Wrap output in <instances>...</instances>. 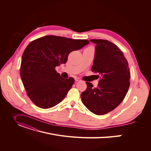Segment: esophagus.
I'll list each match as a JSON object with an SVG mask.
<instances>
[{
  "mask_svg": "<svg viewBox=\"0 0 151 151\" xmlns=\"http://www.w3.org/2000/svg\"><path fill=\"white\" fill-rule=\"evenodd\" d=\"M75 81L76 82H78V81H81V80L79 78H75Z\"/></svg>",
  "mask_w": 151,
  "mask_h": 151,
  "instance_id": "obj_1",
  "label": "esophagus"
}]
</instances>
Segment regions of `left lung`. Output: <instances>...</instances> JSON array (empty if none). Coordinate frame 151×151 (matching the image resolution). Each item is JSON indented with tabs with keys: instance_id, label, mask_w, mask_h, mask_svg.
Segmentation results:
<instances>
[{
	"instance_id": "8db88e82",
	"label": "left lung",
	"mask_w": 151,
	"mask_h": 151,
	"mask_svg": "<svg viewBox=\"0 0 151 151\" xmlns=\"http://www.w3.org/2000/svg\"><path fill=\"white\" fill-rule=\"evenodd\" d=\"M90 41L96 44L91 70L100 74V80L97 88L86 82L87 89L81 97L90 111L103 115L111 111L124 99L130 86V68L127 60L116 45L106 40Z\"/></svg>"
}]
</instances>
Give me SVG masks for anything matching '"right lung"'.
<instances>
[{"label":"right lung","instance_id":"add662e5","mask_svg":"<svg viewBox=\"0 0 151 151\" xmlns=\"http://www.w3.org/2000/svg\"><path fill=\"white\" fill-rule=\"evenodd\" d=\"M89 43L87 40L47 35L30 42L24 51L20 75L27 96L37 106L47 109L61 102L75 82L55 70L68 54Z\"/></svg>","mask_w":151,"mask_h":151}]
</instances>
